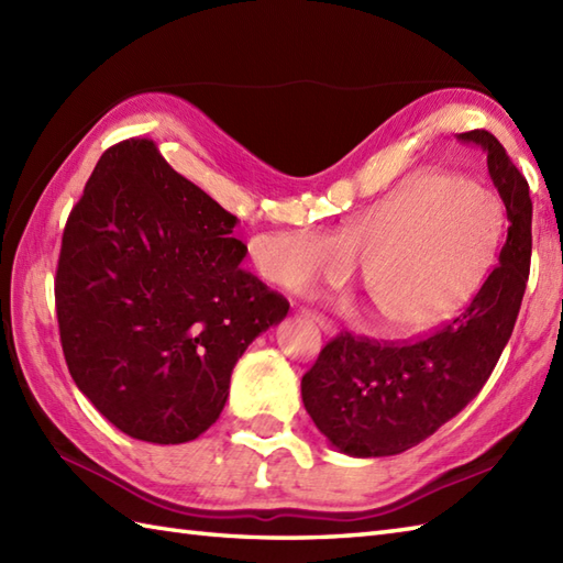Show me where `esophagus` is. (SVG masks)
Returning <instances> with one entry per match:
<instances>
[{"label": "esophagus", "instance_id": "1", "mask_svg": "<svg viewBox=\"0 0 563 563\" xmlns=\"http://www.w3.org/2000/svg\"><path fill=\"white\" fill-rule=\"evenodd\" d=\"M300 314H302L305 319L312 321V324H317L321 331L327 333V336H333V333H336V329H333L331 321H329V319H324V317H321V314H317V312H312V309H302Z\"/></svg>", "mask_w": 563, "mask_h": 563}]
</instances>
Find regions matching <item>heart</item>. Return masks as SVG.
<instances>
[{
  "label": "heart",
  "instance_id": "b5f03b06",
  "mask_svg": "<svg viewBox=\"0 0 563 563\" xmlns=\"http://www.w3.org/2000/svg\"><path fill=\"white\" fill-rule=\"evenodd\" d=\"M504 239V206L486 186L452 174L406 178L336 234L300 227L271 244L266 271L285 288L343 283L361 288L382 327L421 333L452 319L482 288Z\"/></svg>",
  "mask_w": 563,
  "mask_h": 563
}]
</instances>
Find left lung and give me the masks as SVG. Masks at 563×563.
I'll return each instance as SVG.
<instances>
[{"mask_svg":"<svg viewBox=\"0 0 563 563\" xmlns=\"http://www.w3.org/2000/svg\"><path fill=\"white\" fill-rule=\"evenodd\" d=\"M457 137L486 152L508 239L470 307L433 336L394 345L341 333L319 353L302 377L305 409L351 457H389L433 435L482 391L516 327L532 256L530 186L492 133Z\"/></svg>","mask_w":563,"mask_h":563,"instance_id":"obj_1","label":"left lung"}]
</instances>
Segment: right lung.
<instances>
[{
  "instance_id": "1",
  "label": "right lung",
  "mask_w": 563,
  "mask_h": 563,
  "mask_svg": "<svg viewBox=\"0 0 563 563\" xmlns=\"http://www.w3.org/2000/svg\"><path fill=\"white\" fill-rule=\"evenodd\" d=\"M239 220L150 140L106 150L69 212L55 307L69 375L135 440L178 445L218 421L249 343L288 300L242 268Z\"/></svg>"
}]
</instances>
